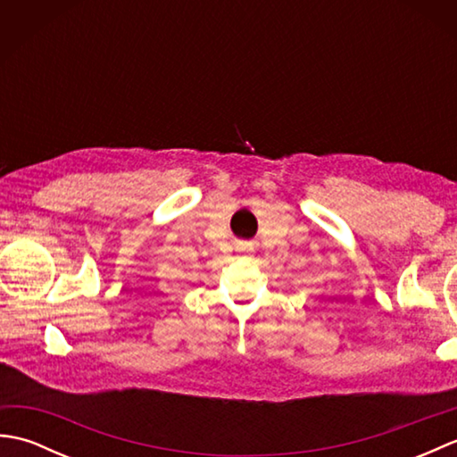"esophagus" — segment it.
<instances>
[{
  "mask_svg": "<svg viewBox=\"0 0 457 457\" xmlns=\"http://www.w3.org/2000/svg\"><path fill=\"white\" fill-rule=\"evenodd\" d=\"M239 251H251L249 245H239Z\"/></svg>",
  "mask_w": 457,
  "mask_h": 457,
  "instance_id": "obj_1",
  "label": "esophagus"
}]
</instances>
